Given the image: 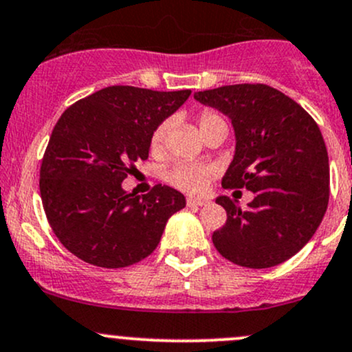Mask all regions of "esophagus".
<instances>
[{
	"label": "esophagus",
	"mask_w": 352,
	"mask_h": 352,
	"mask_svg": "<svg viewBox=\"0 0 352 352\" xmlns=\"http://www.w3.org/2000/svg\"><path fill=\"white\" fill-rule=\"evenodd\" d=\"M186 205L188 206H205V205H210V201L208 200H197V198H188Z\"/></svg>",
	"instance_id": "esophagus-1"
}]
</instances>
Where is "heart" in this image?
<instances>
[{
	"label": "heart",
	"instance_id": "obj_1",
	"mask_svg": "<svg viewBox=\"0 0 352 352\" xmlns=\"http://www.w3.org/2000/svg\"><path fill=\"white\" fill-rule=\"evenodd\" d=\"M198 125L200 132L213 129L219 125H227L226 118L215 110H203L198 117ZM169 133V122H161L154 129L151 135V151L152 154H162L168 144ZM166 183L171 184L176 190L183 191L186 195H203L208 190L210 183L213 177V169L208 166L200 164V162H176L171 168L164 171Z\"/></svg>",
	"mask_w": 352,
	"mask_h": 352
}]
</instances>
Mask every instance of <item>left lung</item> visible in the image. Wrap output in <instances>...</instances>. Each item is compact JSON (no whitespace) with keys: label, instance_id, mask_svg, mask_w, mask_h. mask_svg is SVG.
Masks as SVG:
<instances>
[{"label":"left lung","instance_id":"1","mask_svg":"<svg viewBox=\"0 0 352 352\" xmlns=\"http://www.w3.org/2000/svg\"><path fill=\"white\" fill-rule=\"evenodd\" d=\"M195 100L234 125L235 155L222 186L256 195L245 210L217 198L227 222L213 232V245L252 270L285 263L310 241L327 210L329 155L320 129L296 101L259 82L198 91Z\"/></svg>","mask_w":352,"mask_h":352}]
</instances>
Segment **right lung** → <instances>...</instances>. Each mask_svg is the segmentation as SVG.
Wrapping results in <instances>:
<instances>
[{
    "instance_id": "right-lung-1",
    "label": "right lung",
    "mask_w": 352,
    "mask_h": 352,
    "mask_svg": "<svg viewBox=\"0 0 352 352\" xmlns=\"http://www.w3.org/2000/svg\"><path fill=\"white\" fill-rule=\"evenodd\" d=\"M135 86H108L76 101L57 120L41 166V197L60 244L85 263L125 267L157 248L166 222L184 208L175 188L144 197L122 181L149 157L155 126L188 96Z\"/></svg>"
}]
</instances>
